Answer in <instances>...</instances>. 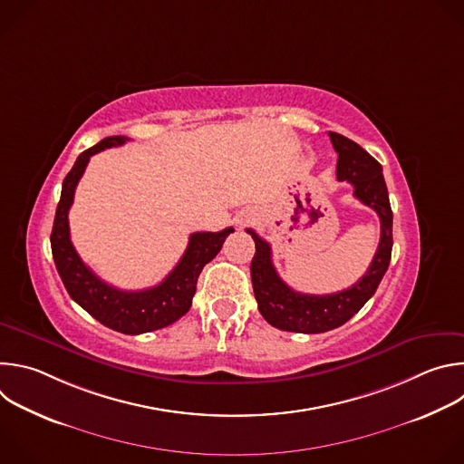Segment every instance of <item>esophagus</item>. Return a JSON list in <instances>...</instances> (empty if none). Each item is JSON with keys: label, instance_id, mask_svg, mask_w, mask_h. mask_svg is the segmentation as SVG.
<instances>
[{"label": "esophagus", "instance_id": "1", "mask_svg": "<svg viewBox=\"0 0 464 464\" xmlns=\"http://www.w3.org/2000/svg\"><path fill=\"white\" fill-rule=\"evenodd\" d=\"M249 222H251V217H247V215H244V217L238 220L240 226H246V224H249Z\"/></svg>", "mask_w": 464, "mask_h": 464}]
</instances>
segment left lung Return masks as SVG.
Masks as SVG:
<instances>
[{
  "instance_id": "left-lung-1",
  "label": "left lung",
  "mask_w": 464,
  "mask_h": 464,
  "mask_svg": "<svg viewBox=\"0 0 464 464\" xmlns=\"http://www.w3.org/2000/svg\"><path fill=\"white\" fill-rule=\"evenodd\" d=\"M328 136L338 152V179L349 181L358 200L374 209L380 218V242L371 266L358 283L336 294L310 295L295 292L279 277L272 262L270 244L247 229L255 240L251 283L258 310L272 326L288 333L319 334L347 323L374 295L391 260L392 211L382 165L349 138L336 131H328Z\"/></svg>"
}]
</instances>
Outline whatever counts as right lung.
Masks as SVG:
<instances>
[{
	"label": "right lung",
	"instance_id": "obj_1",
	"mask_svg": "<svg viewBox=\"0 0 464 464\" xmlns=\"http://www.w3.org/2000/svg\"><path fill=\"white\" fill-rule=\"evenodd\" d=\"M126 141L128 138L124 136L106 138L77 158L73 169L62 183L60 202L56 206L51 231V251L58 276L70 297L104 326L122 334L136 336L169 326L188 312L198 277H200L206 264L218 255L224 240L235 229L226 227L218 233H192L183 256L158 286L140 292H126L99 279L82 262L72 244L68 213L73 204L77 183L82 178L90 158L104 149L121 147Z\"/></svg>",
	"mask_w": 464,
	"mask_h": 464
}]
</instances>
